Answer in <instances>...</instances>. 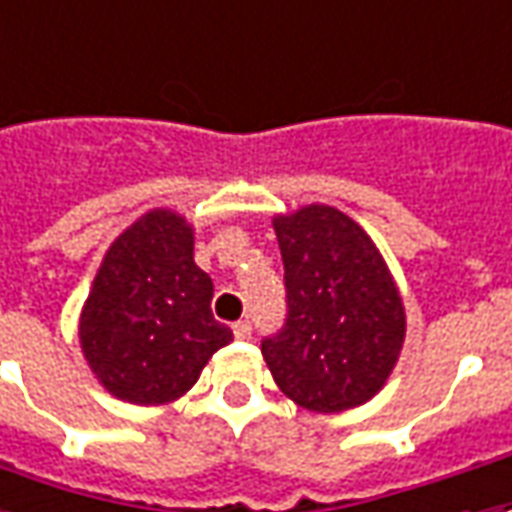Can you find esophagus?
I'll use <instances>...</instances> for the list:
<instances>
[{
  "label": "esophagus",
  "mask_w": 512,
  "mask_h": 512,
  "mask_svg": "<svg viewBox=\"0 0 512 512\" xmlns=\"http://www.w3.org/2000/svg\"><path fill=\"white\" fill-rule=\"evenodd\" d=\"M232 333H235V339H241V342H246V339H252V325L243 319V322H235L232 325Z\"/></svg>",
  "instance_id": "34e87169"
}]
</instances>
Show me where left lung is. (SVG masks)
I'll use <instances>...</instances> for the list:
<instances>
[{"label": "left lung", "instance_id": "1", "mask_svg": "<svg viewBox=\"0 0 512 512\" xmlns=\"http://www.w3.org/2000/svg\"><path fill=\"white\" fill-rule=\"evenodd\" d=\"M288 319L263 342L285 398L319 415L375 398L406 339L401 291L373 238L350 215L308 204L274 215Z\"/></svg>", "mask_w": 512, "mask_h": 512}]
</instances>
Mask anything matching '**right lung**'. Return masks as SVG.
Listing matches in <instances>:
<instances>
[{
    "instance_id": "obj_1",
    "label": "right lung",
    "mask_w": 512,
    "mask_h": 512,
    "mask_svg": "<svg viewBox=\"0 0 512 512\" xmlns=\"http://www.w3.org/2000/svg\"><path fill=\"white\" fill-rule=\"evenodd\" d=\"M193 243L182 212L156 207L100 260L78 339L92 375L117 401H179L212 353L232 342V330L210 311L212 280L196 266Z\"/></svg>"
}]
</instances>
